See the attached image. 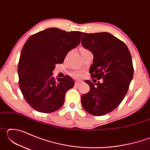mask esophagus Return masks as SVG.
Returning a JSON list of instances; mask_svg holds the SVG:
<instances>
[{"mask_svg": "<svg viewBox=\"0 0 150 150\" xmlns=\"http://www.w3.org/2000/svg\"><path fill=\"white\" fill-rule=\"evenodd\" d=\"M81 83H82V82H81V81H76L75 83V85L76 86H79L81 85Z\"/></svg>", "mask_w": 150, "mask_h": 150, "instance_id": "esophagus-1", "label": "esophagus"}]
</instances>
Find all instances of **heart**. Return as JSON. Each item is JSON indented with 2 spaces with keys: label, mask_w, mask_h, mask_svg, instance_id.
I'll use <instances>...</instances> for the list:
<instances>
[{
  "label": "heart",
  "mask_w": 150,
  "mask_h": 150,
  "mask_svg": "<svg viewBox=\"0 0 150 150\" xmlns=\"http://www.w3.org/2000/svg\"><path fill=\"white\" fill-rule=\"evenodd\" d=\"M83 50H87L84 49V48H82V49H81V51H83ZM75 76H76V77H79L80 75L79 74H75Z\"/></svg>",
  "instance_id": "1"
}]
</instances>
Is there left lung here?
<instances>
[{
    "mask_svg": "<svg viewBox=\"0 0 150 150\" xmlns=\"http://www.w3.org/2000/svg\"><path fill=\"white\" fill-rule=\"evenodd\" d=\"M81 43L94 55L91 77L103 80L96 83L85 81L90 91L81 96V104L93 116L106 115L122 103L133 78L130 51L123 42L108 32H83Z\"/></svg>",
    "mask_w": 150,
    "mask_h": 150,
    "instance_id": "left-lung-1",
    "label": "left lung"
}]
</instances>
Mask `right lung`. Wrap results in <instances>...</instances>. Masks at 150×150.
<instances>
[{"label":"right lung","mask_w":150,"mask_h":150,"mask_svg":"<svg viewBox=\"0 0 150 150\" xmlns=\"http://www.w3.org/2000/svg\"><path fill=\"white\" fill-rule=\"evenodd\" d=\"M82 34L51 28L32 35L24 44L18 67V83L25 100L34 110L51 113L63 105L66 92L75 82L67 75L55 79L52 71L79 44Z\"/></svg>","instance_id":"1"}]
</instances>
